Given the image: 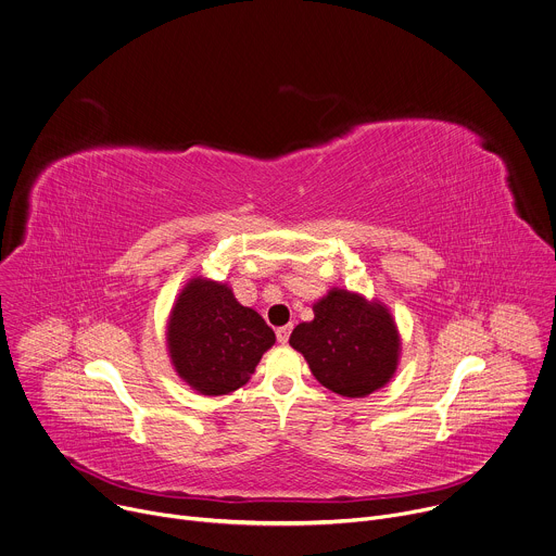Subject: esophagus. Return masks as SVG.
<instances>
[{"label":"esophagus","mask_w":556,"mask_h":556,"mask_svg":"<svg viewBox=\"0 0 556 556\" xmlns=\"http://www.w3.org/2000/svg\"><path fill=\"white\" fill-rule=\"evenodd\" d=\"M290 331H292V325H283V327H277V340L281 342V344H286L288 342V338H290Z\"/></svg>","instance_id":"obj_1"}]
</instances>
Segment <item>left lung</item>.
I'll return each mask as SVG.
<instances>
[{
  "label": "left lung",
  "mask_w": 556,
  "mask_h": 556,
  "mask_svg": "<svg viewBox=\"0 0 556 556\" xmlns=\"http://www.w3.org/2000/svg\"><path fill=\"white\" fill-rule=\"evenodd\" d=\"M290 344L303 353L312 376L342 397H366L395 374L400 333L380 303L331 290L314 303V320L292 329Z\"/></svg>",
  "instance_id": "left-lung-1"
}]
</instances>
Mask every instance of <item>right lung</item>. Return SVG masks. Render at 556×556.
Instances as JSON below:
<instances>
[{
  "label": "right lung",
  "instance_id": "right-lung-1",
  "mask_svg": "<svg viewBox=\"0 0 556 556\" xmlns=\"http://www.w3.org/2000/svg\"><path fill=\"white\" fill-rule=\"evenodd\" d=\"M275 331L231 288L192 279L178 294L167 323V349L176 374L203 395H227L255 374Z\"/></svg>",
  "mask_w": 556,
  "mask_h": 556
}]
</instances>
